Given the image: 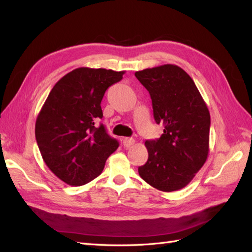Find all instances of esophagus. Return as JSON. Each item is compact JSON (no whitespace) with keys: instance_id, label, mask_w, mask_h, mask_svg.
I'll list each match as a JSON object with an SVG mask.
<instances>
[{"instance_id":"1","label":"esophagus","mask_w":252,"mask_h":252,"mask_svg":"<svg viewBox=\"0 0 252 252\" xmlns=\"http://www.w3.org/2000/svg\"><path fill=\"white\" fill-rule=\"evenodd\" d=\"M135 143V139L130 138V137H125L124 138V146L125 147H131Z\"/></svg>"}]
</instances>
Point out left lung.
Returning a JSON list of instances; mask_svg holds the SVG:
<instances>
[{
  "mask_svg": "<svg viewBox=\"0 0 252 252\" xmlns=\"http://www.w3.org/2000/svg\"><path fill=\"white\" fill-rule=\"evenodd\" d=\"M153 99L154 117L164 126L161 137L146 140L148 160L138 174L154 188H185L205 164L209 153L210 115L194 81L175 64L135 72Z\"/></svg>",
  "mask_w": 252,
  "mask_h": 252,
  "instance_id": "left-lung-1",
  "label": "left lung"
}]
</instances>
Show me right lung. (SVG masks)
Segmentation results:
<instances>
[{"label": "right lung", "mask_w": 252, "mask_h": 252, "mask_svg": "<svg viewBox=\"0 0 252 252\" xmlns=\"http://www.w3.org/2000/svg\"><path fill=\"white\" fill-rule=\"evenodd\" d=\"M126 72L78 67L52 88L35 122V137L46 165L69 186H83L101 175L118 142L106 133L101 102L109 86Z\"/></svg>", "instance_id": "right-lung-1"}]
</instances>
